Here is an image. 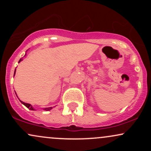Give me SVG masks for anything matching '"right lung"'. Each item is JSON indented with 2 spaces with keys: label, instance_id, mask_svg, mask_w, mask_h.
I'll use <instances>...</instances> for the list:
<instances>
[{
  "label": "right lung",
  "instance_id": "right-lung-1",
  "mask_svg": "<svg viewBox=\"0 0 151 151\" xmlns=\"http://www.w3.org/2000/svg\"><path fill=\"white\" fill-rule=\"evenodd\" d=\"M22 60V59H20V60H19V62H18V63L19 62H20ZM15 71H16V69H15V72H14V76H15ZM15 94H16V92H15ZM16 96H17V94H16ZM20 102H21V103L23 105H25L26 107H27V108H28L29 109H30V110H32V111H35V109L33 107H32V106L31 105V104H27V103H25V102H23V101H22L21 100H20ZM52 109V107H47V108H44L43 109V110H45V111H50V110H51V109Z\"/></svg>",
  "mask_w": 151,
  "mask_h": 151
}]
</instances>
